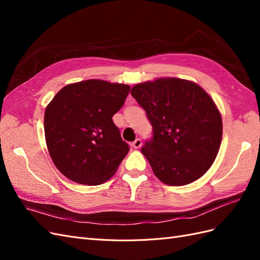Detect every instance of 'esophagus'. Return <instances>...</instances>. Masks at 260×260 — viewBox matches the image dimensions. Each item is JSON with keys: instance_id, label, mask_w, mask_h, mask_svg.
Returning <instances> with one entry per match:
<instances>
[{"instance_id": "34e87169", "label": "esophagus", "mask_w": 260, "mask_h": 260, "mask_svg": "<svg viewBox=\"0 0 260 260\" xmlns=\"http://www.w3.org/2000/svg\"><path fill=\"white\" fill-rule=\"evenodd\" d=\"M131 145H132L133 147H135V148H139V147H141V145H142V140H141V139H137V140L133 141Z\"/></svg>"}]
</instances>
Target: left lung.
Here are the masks:
<instances>
[{"mask_svg":"<svg viewBox=\"0 0 260 260\" xmlns=\"http://www.w3.org/2000/svg\"><path fill=\"white\" fill-rule=\"evenodd\" d=\"M131 95L153 127L141 151L155 176L185 185L205 174L222 139L221 115L208 94L194 82L161 78L135 85Z\"/></svg>","mask_w":260,"mask_h":260,"instance_id":"left-lung-1","label":"left lung"}]
</instances>
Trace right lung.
<instances>
[{
	"instance_id": "obj_1",
	"label": "right lung",
	"mask_w": 260,
	"mask_h": 260,
	"mask_svg": "<svg viewBox=\"0 0 260 260\" xmlns=\"http://www.w3.org/2000/svg\"><path fill=\"white\" fill-rule=\"evenodd\" d=\"M127 84L85 80L64 86L45 109L51 158L74 182L98 185L111 178L129 152L112 117L123 106Z\"/></svg>"
}]
</instances>
